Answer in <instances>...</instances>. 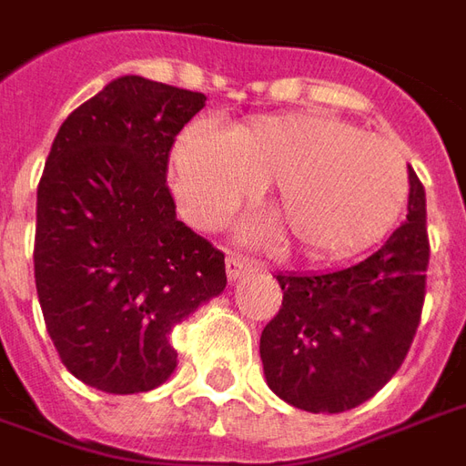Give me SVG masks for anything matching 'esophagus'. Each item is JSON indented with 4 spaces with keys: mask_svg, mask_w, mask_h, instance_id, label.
Listing matches in <instances>:
<instances>
[{
    "mask_svg": "<svg viewBox=\"0 0 466 466\" xmlns=\"http://www.w3.org/2000/svg\"><path fill=\"white\" fill-rule=\"evenodd\" d=\"M251 268H254V264L247 257H242V254H229L227 257V277H229V281L242 279L244 274H249Z\"/></svg>",
    "mask_w": 466,
    "mask_h": 466,
    "instance_id": "1",
    "label": "esophagus"
}]
</instances>
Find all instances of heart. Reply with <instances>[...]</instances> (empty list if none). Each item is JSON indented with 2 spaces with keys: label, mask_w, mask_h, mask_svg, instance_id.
<instances>
[{
  "label": "heart",
  "mask_w": 466,
  "mask_h": 466,
  "mask_svg": "<svg viewBox=\"0 0 466 466\" xmlns=\"http://www.w3.org/2000/svg\"><path fill=\"white\" fill-rule=\"evenodd\" d=\"M271 182V205L309 257H346L378 242L408 202L405 157L382 137L319 113H277L232 127L192 123L172 147L185 215L217 227Z\"/></svg>",
  "instance_id": "b5f03b06"
}]
</instances>
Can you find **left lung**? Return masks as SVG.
Segmentation results:
<instances>
[{
    "label": "left lung",
    "instance_id": "left-lung-1",
    "mask_svg": "<svg viewBox=\"0 0 466 466\" xmlns=\"http://www.w3.org/2000/svg\"><path fill=\"white\" fill-rule=\"evenodd\" d=\"M410 172L408 222L368 259L326 274H277L284 301L261 330L264 375L306 412H346L398 373L425 303V187Z\"/></svg>",
    "mask_w": 466,
    "mask_h": 466
}]
</instances>
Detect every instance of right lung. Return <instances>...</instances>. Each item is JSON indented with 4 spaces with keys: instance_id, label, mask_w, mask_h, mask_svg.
<instances>
[{
    "instance_id": "right-lung-1",
    "label": "right lung",
    "mask_w": 466,
    "mask_h": 466,
    "mask_svg": "<svg viewBox=\"0 0 466 466\" xmlns=\"http://www.w3.org/2000/svg\"><path fill=\"white\" fill-rule=\"evenodd\" d=\"M205 93L120 76L58 127L36 189L34 279L61 363L113 395L177 365L170 330L227 286L224 254L175 217L167 163Z\"/></svg>"
}]
</instances>
